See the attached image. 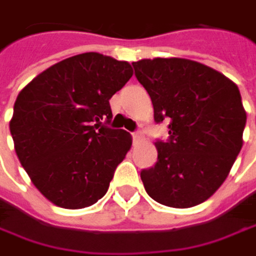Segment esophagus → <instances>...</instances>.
Listing matches in <instances>:
<instances>
[{"label": "esophagus", "mask_w": 256, "mask_h": 256, "mask_svg": "<svg viewBox=\"0 0 256 256\" xmlns=\"http://www.w3.org/2000/svg\"><path fill=\"white\" fill-rule=\"evenodd\" d=\"M132 136H133V140L134 142H138V140L142 139V133L140 132H134V133H132Z\"/></svg>", "instance_id": "34e87169"}]
</instances>
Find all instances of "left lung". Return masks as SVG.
<instances>
[{
  "mask_svg": "<svg viewBox=\"0 0 256 256\" xmlns=\"http://www.w3.org/2000/svg\"><path fill=\"white\" fill-rule=\"evenodd\" d=\"M132 65L151 98L156 123L169 120V140L156 142L157 163L140 172L145 191L169 208L197 206L222 185L243 146L246 111L238 87L190 59Z\"/></svg>",
  "mask_w": 256,
  "mask_h": 256,
  "instance_id": "1",
  "label": "left lung"
}]
</instances>
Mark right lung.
I'll use <instances>...</instances> for the list:
<instances>
[{
    "mask_svg": "<svg viewBox=\"0 0 256 256\" xmlns=\"http://www.w3.org/2000/svg\"><path fill=\"white\" fill-rule=\"evenodd\" d=\"M128 62L82 53L54 64L20 90L10 132L16 154L38 191L53 204L82 209L102 198L132 146L110 128V99L130 77Z\"/></svg>",
    "mask_w": 256,
    "mask_h": 256,
    "instance_id": "obj_1",
    "label": "right lung"
}]
</instances>
